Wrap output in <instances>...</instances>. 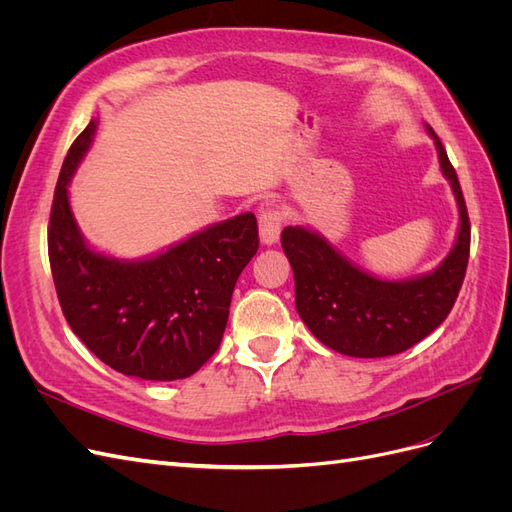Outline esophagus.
Wrapping results in <instances>:
<instances>
[{
  "instance_id": "obj_1",
  "label": "esophagus",
  "mask_w": 512,
  "mask_h": 512,
  "mask_svg": "<svg viewBox=\"0 0 512 512\" xmlns=\"http://www.w3.org/2000/svg\"><path fill=\"white\" fill-rule=\"evenodd\" d=\"M282 222H284V215H282L280 207H275L271 203H267L265 207H262L260 213H258L260 241L265 243V245H273L277 239H280Z\"/></svg>"
}]
</instances>
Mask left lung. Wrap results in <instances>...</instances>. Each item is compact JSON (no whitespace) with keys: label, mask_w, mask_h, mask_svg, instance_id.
Segmentation results:
<instances>
[{"label":"left lung","mask_w":512,"mask_h":512,"mask_svg":"<svg viewBox=\"0 0 512 512\" xmlns=\"http://www.w3.org/2000/svg\"><path fill=\"white\" fill-rule=\"evenodd\" d=\"M440 168L459 205L457 243L442 265L404 282H386L361 271L303 226L282 230V247L294 273V303L324 346L339 354L378 359L399 354L425 339L451 314L470 258V218L455 168L440 138Z\"/></svg>","instance_id":"left-lung-1"}]
</instances>
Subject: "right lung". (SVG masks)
<instances>
[{
	"label": "right lung",
	"mask_w": 512,
	"mask_h": 512,
	"mask_svg": "<svg viewBox=\"0 0 512 512\" xmlns=\"http://www.w3.org/2000/svg\"><path fill=\"white\" fill-rule=\"evenodd\" d=\"M79 134L61 166L49 220L51 273L70 329L102 363L143 380H181L220 348L232 290L258 252L254 213L205 228L147 260L89 250L68 203L70 177L94 138Z\"/></svg>",
	"instance_id": "obj_1"
}]
</instances>
